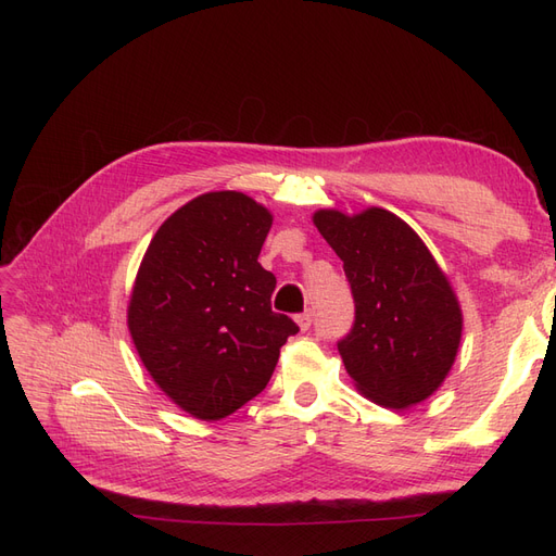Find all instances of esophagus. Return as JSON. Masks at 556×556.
Returning a JSON list of instances; mask_svg holds the SVG:
<instances>
[{
  "label": "esophagus",
  "mask_w": 556,
  "mask_h": 556,
  "mask_svg": "<svg viewBox=\"0 0 556 556\" xmlns=\"http://www.w3.org/2000/svg\"><path fill=\"white\" fill-rule=\"evenodd\" d=\"M296 325L301 327V331H308L313 325V311H304L296 315Z\"/></svg>",
  "instance_id": "esophagus-1"
}]
</instances>
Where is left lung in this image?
Masks as SVG:
<instances>
[{
	"instance_id": "obj_1",
	"label": "left lung",
	"mask_w": 556,
	"mask_h": 556,
	"mask_svg": "<svg viewBox=\"0 0 556 556\" xmlns=\"http://www.w3.org/2000/svg\"><path fill=\"white\" fill-rule=\"evenodd\" d=\"M313 223L343 260L355 325L339 352L357 390L387 408H408L443 384L464 317L447 276L417 233L384 208L317 211Z\"/></svg>"
}]
</instances>
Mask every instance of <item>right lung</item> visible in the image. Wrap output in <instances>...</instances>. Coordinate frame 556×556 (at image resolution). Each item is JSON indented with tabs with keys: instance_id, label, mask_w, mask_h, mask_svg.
Instances as JSON below:
<instances>
[{
	"instance_id": "1",
	"label": "right lung",
	"mask_w": 556,
	"mask_h": 556,
	"mask_svg": "<svg viewBox=\"0 0 556 556\" xmlns=\"http://www.w3.org/2000/svg\"><path fill=\"white\" fill-rule=\"evenodd\" d=\"M271 223L243 192L201 194L166 217L134 280L127 325L143 366L206 422L255 399L299 331L271 311L276 276L257 262Z\"/></svg>"
}]
</instances>
